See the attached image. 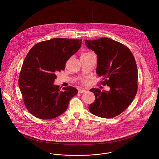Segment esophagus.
I'll return each instance as SVG.
<instances>
[{"mask_svg":"<svg viewBox=\"0 0 159 159\" xmlns=\"http://www.w3.org/2000/svg\"><path fill=\"white\" fill-rule=\"evenodd\" d=\"M85 92H86V90H84V89H79V93H80Z\"/></svg>","mask_w":159,"mask_h":159,"instance_id":"obj_1","label":"esophagus"}]
</instances>
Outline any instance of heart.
<instances>
[{"label": "heart", "instance_id": "obj_1", "mask_svg": "<svg viewBox=\"0 0 159 159\" xmlns=\"http://www.w3.org/2000/svg\"><path fill=\"white\" fill-rule=\"evenodd\" d=\"M90 52H88V53H85L83 54L82 56H84V55H88V54H89ZM81 82L82 83H86V80H85V79H82V80H81Z\"/></svg>", "mask_w": 159, "mask_h": 159}]
</instances>
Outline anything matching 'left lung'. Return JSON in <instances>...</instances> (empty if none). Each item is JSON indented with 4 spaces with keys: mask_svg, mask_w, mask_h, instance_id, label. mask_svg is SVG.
<instances>
[{
    "mask_svg": "<svg viewBox=\"0 0 159 159\" xmlns=\"http://www.w3.org/2000/svg\"><path fill=\"white\" fill-rule=\"evenodd\" d=\"M88 48L97 55L96 72L100 83L109 91L92 88L95 101L89 106L91 113L102 118H113L131 104L138 90V69L133 54L127 46L108 38L85 40Z\"/></svg>",
    "mask_w": 159,
    "mask_h": 159,
    "instance_id": "left-lung-1",
    "label": "left lung"
}]
</instances>
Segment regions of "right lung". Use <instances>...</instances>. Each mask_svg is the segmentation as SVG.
Segmentation results:
<instances>
[{"mask_svg":"<svg viewBox=\"0 0 159 159\" xmlns=\"http://www.w3.org/2000/svg\"><path fill=\"white\" fill-rule=\"evenodd\" d=\"M82 39L54 38L34 46L23 62L18 84L28 111L40 119H51L63 113L70 100L77 93L76 88L63 91L54 85L56 73L65 69L67 61L78 51Z\"/></svg>","mask_w":159,"mask_h":159,"instance_id":"obj_1","label":"right lung"}]
</instances>
